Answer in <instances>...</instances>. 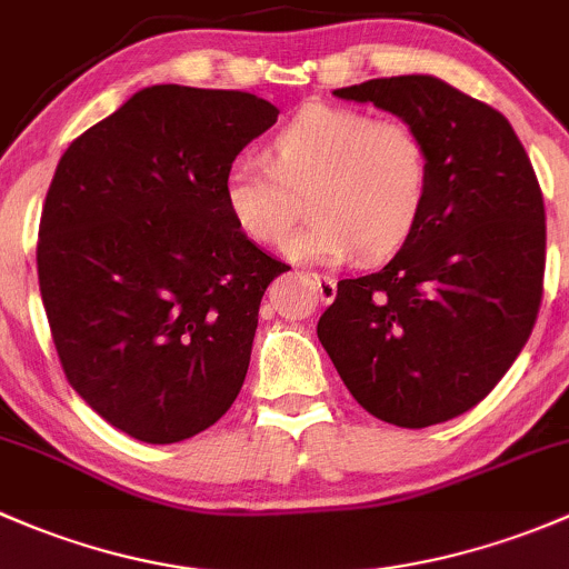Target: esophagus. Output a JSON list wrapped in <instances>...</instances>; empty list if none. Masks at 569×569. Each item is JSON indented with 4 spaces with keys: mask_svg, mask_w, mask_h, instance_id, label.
Segmentation results:
<instances>
[{
    "mask_svg": "<svg viewBox=\"0 0 569 569\" xmlns=\"http://www.w3.org/2000/svg\"><path fill=\"white\" fill-rule=\"evenodd\" d=\"M309 277H312L320 301H331V298L337 296V279L326 277V273H309Z\"/></svg>",
    "mask_w": 569,
    "mask_h": 569,
    "instance_id": "obj_1",
    "label": "esophagus"
}]
</instances>
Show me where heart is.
Here are the masks:
<instances>
[{
    "label": "heart",
    "instance_id": "heart-1",
    "mask_svg": "<svg viewBox=\"0 0 569 569\" xmlns=\"http://www.w3.org/2000/svg\"><path fill=\"white\" fill-rule=\"evenodd\" d=\"M290 254L309 262L383 260L411 238L430 197V153L411 122L307 103L221 178V204L243 238L282 246L301 216Z\"/></svg>",
    "mask_w": 569,
    "mask_h": 569
}]
</instances>
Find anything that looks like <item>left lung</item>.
Masks as SVG:
<instances>
[{"mask_svg": "<svg viewBox=\"0 0 569 569\" xmlns=\"http://www.w3.org/2000/svg\"><path fill=\"white\" fill-rule=\"evenodd\" d=\"M333 96L411 122L430 153V197L378 273L342 279L318 339L365 411L438 425L493 391L542 303L546 204L501 111L432 76H391Z\"/></svg>", "mask_w": 569, "mask_h": 569, "instance_id": "obj_1", "label": "left lung"}]
</instances>
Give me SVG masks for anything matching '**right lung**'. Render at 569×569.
Returning <instances> with one entry per match:
<instances>
[{"instance_id": "add662e5", "label": "right lung", "mask_w": 569, "mask_h": 569, "mask_svg": "<svg viewBox=\"0 0 569 569\" xmlns=\"http://www.w3.org/2000/svg\"><path fill=\"white\" fill-rule=\"evenodd\" d=\"M277 117L251 92L144 87L57 163L38 230L51 339L81 400L137 441H186L241 391L290 266L236 230L221 178Z\"/></svg>"}]
</instances>
